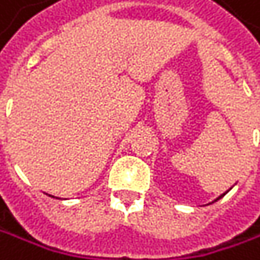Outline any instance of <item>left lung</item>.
Masks as SVG:
<instances>
[{"mask_svg":"<svg viewBox=\"0 0 260 260\" xmlns=\"http://www.w3.org/2000/svg\"><path fill=\"white\" fill-rule=\"evenodd\" d=\"M225 193H226V191H225ZM225 193H223V194H220V196H219V198H216V199H214V202H216V201H219V199H220V198H222V196H225Z\"/></svg>","mask_w":260,"mask_h":260,"instance_id":"obj_1","label":"left lung"}]
</instances>
